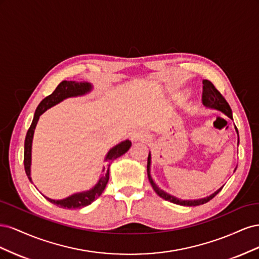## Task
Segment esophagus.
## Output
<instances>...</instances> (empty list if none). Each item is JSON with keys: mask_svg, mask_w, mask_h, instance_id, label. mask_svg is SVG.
Masks as SVG:
<instances>
[{"mask_svg": "<svg viewBox=\"0 0 259 259\" xmlns=\"http://www.w3.org/2000/svg\"><path fill=\"white\" fill-rule=\"evenodd\" d=\"M149 137L148 132L145 130H136L131 134L132 140H135V142H143V140H146Z\"/></svg>", "mask_w": 259, "mask_h": 259, "instance_id": "1", "label": "esophagus"}]
</instances>
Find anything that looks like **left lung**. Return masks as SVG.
<instances>
[{
  "label": "left lung",
  "instance_id": "8db88e82",
  "mask_svg": "<svg viewBox=\"0 0 259 259\" xmlns=\"http://www.w3.org/2000/svg\"><path fill=\"white\" fill-rule=\"evenodd\" d=\"M202 101H203V105L208 107V108H213V109H217V110L224 112L226 115H228L230 119H232V111H231V108L229 106V104L227 103V100L225 99V97L222 95L221 92H219L214 84L211 83L208 80H203V93H202ZM237 130V127H236ZM238 132V130H237ZM239 145V143H238ZM150 163H151V155L149 153L148 155V163H147V173H148V178H149V182H150L153 190L158 193V195L164 200H166L168 202L171 203H175V204L178 205H184V206H197V205H202L204 204V203H207L208 201H210L213 199L215 195L223 189V187L221 189H218L216 192H214L213 194H210L209 197H206L204 199H200V200H180L178 198L173 197V195L168 194L167 192L163 191L162 189L156 186L153 182V179L151 178L150 175Z\"/></svg>",
  "mask_w": 259,
  "mask_h": 259
}]
</instances>
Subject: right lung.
<instances>
[{
  "mask_svg": "<svg viewBox=\"0 0 259 259\" xmlns=\"http://www.w3.org/2000/svg\"><path fill=\"white\" fill-rule=\"evenodd\" d=\"M91 90H92V85L88 82L77 83V82H72V81H62L61 83H59L56 90H55L51 94V95L45 97L41 101L40 105L37 106L34 116H33V121H32V123H31L30 127L27 132L26 140H25V153H23V164H25V170H26V174L31 183H32V180H31V177H30L31 146H32L34 128H35L36 123L38 121V117H40V115L42 113H44L46 110H48V109L60 103L61 100H64L68 97L84 95V94L90 92ZM131 146H132V143L130 142V140H125V142H122L121 144L113 147L111 150L108 152L106 159H105V161H107V163H108V169L106 173L100 177L96 186L92 188L91 190L72 194L64 200H52L49 198H46V199H48L51 203H53V204L57 205L59 207H62V208H82L84 206L90 205L92 202L95 201L98 197H100V194L104 192L105 188L108 184V180H109V166H110L112 161L115 160L116 158H119V156L123 155L125 152H127ZM104 170H105V168H104Z\"/></svg>",
  "mask_w": 259,
  "mask_h": 259,
  "instance_id": "right-lung-1",
  "label": "right lung"
}]
</instances>
